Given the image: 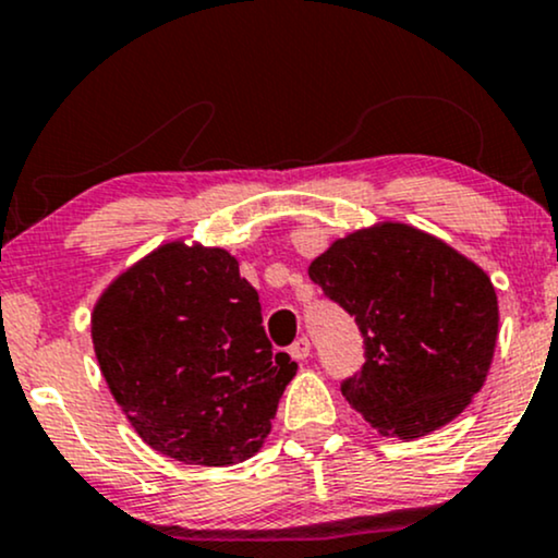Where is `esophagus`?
<instances>
[{"label": "esophagus", "instance_id": "obj_1", "mask_svg": "<svg viewBox=\"0 0 558 558\" xmlns=\"http://www.w3.org/2000/svg\"><path fill=\"white\" fill-rule=\"evenodd\" d=\"M310 351H312V343H310V338H306V336H301V338H296V341H293L291 349H288V354H291L293 360H296V362H304L306 356H310Z\"/></svg>", "mask_w": 558, "mask_h": 558}]
</instances>
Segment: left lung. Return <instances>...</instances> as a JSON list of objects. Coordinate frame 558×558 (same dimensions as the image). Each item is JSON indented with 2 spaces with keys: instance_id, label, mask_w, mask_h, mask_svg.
Wrapping results in <instances>:
<instances>
[{
  "instance_id": "8db88e82",
  "label": "left lung",
  "mask_w": 558,
  "mask_h": 558,
  "mask_svg": "<svg viewBox=\"0 0 558 558\" xmlns=\"http://www.w3.org/2000/svg\"><path fill=\"white\" fill-rule=\"evenodd\" d=\"M310 278L360 325L364 364L341 390L377 433L422 438L470 407L498 338L496 288L475 262L380 222L332 241Z\"/></svg>"
}]
</instances>
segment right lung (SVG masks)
Listing matches in <instances>:
<instances>
[{
    "instance_id": "add662e5",
    "label": "right lung",
    "mask_w": 558,
    "mask_h": 558,
    "mask_svg": "<svg viewBox=\"0 0 558 558\" xmlns=\"http://www.w3.org/2000/svg\"><path fill=\"white\" fill-rule=\"evenodd\" d=\"M92 338L141 440L183 464L254 457L296 375L267 341L239 262L198 243H165L118 275L96 301Z\"/></svg>"
}]
</instances>
